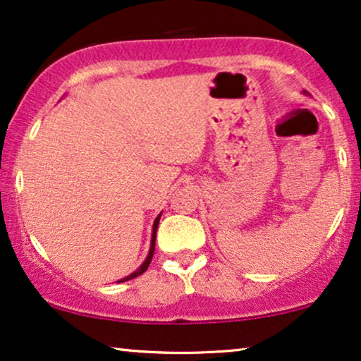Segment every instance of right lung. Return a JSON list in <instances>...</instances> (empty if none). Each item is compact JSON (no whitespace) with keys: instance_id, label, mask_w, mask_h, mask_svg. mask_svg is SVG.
I'll return each mask as SVG.
<instances>
[{"instance_id":"obj_1","label":"right lung","mask_w":361,"mask_h":361,"mask_svg":"<svg viewBox=\"0 0 361 361\" xmlns=\"http://www.w3.org/2000/svg\"><path fill=\"white\" fill-rule=\"evenodd\" d=\"M159 219H161V214L157 215V219L154 220V224H152V236H151V248H149V253H147L145 263H142L140 268H137L135 273H131L130 276H126V278H123L118 281V283H125V281H130V279H135L137 276H141L145 271L147 269V266H149L151 259H152V255H154V248H156V230H157V225H159Z\"/></svg>"}]
</instances>
